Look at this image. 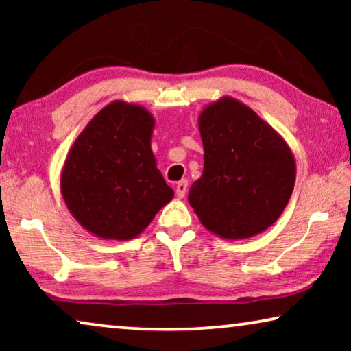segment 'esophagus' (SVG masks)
I'll use <instances>...</instances> for the list:
<instances>
[{
	"label": "esophagus",
	"instance_id": "esophagus-1",
	"mask_svg": "<svg viewBox=\"0 0 351 351\" xmlns=\"http://www.w3.org/2000/svg\"><path fill=\"white\" fill-rule=\"evenodd\" d=\"M186 189H189V182L186 180H180L179 184L176 185V195L177 198H184L186 195Z\"/></svg>",
	"mask_w": 351,
	"mask_h": 351
}]
</instances>
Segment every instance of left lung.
<instances>
[{
	"label": "left lung",
	"instance_id": "8db88e82",
	"mask_svg": "<svg viewBox=\"0 0 351 351\" xmlns=\"http://www.w3.org/2000/svg\"><path fill=\"white\" fill-rule=\"evenodd\" d=\"M198 128L203 176L189 203L199 222L223 239L251 238L276 222L295 184L294 153L252 108L223 95L206 105Z\"/></svg>",
	"mask_w": 351,
	"mask_h": 351
}]
</instances>
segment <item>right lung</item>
<instances>
[{
    "label": "right lung",
    "instance_id": "1",
    "mask_svg": "<svg viewBox=\"0 0 351 351\" xmlns=\"http://www.w3.org/2000/svg\"><path fill=\"white\" fill-rule=\"evenodd\" d=\"M153 128L155 118L147 108L113 100L69 150L60 172L62 198L94 237L136 238L174 198L152 152Z\"/></svg>",
    "mask_w": 351,
    "mask_h": 351
}]
</instances>
